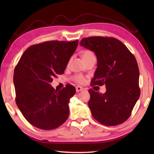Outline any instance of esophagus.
<instances>
[{"label": "esophagus", "mask_w": 154, "mask_h": 154, "mask_svg": "<svg viewBox=\"0 0 154 154\" xmlns=\"http://www.w3.org/2000/svg\"><path fill=\"white\" fill-rule=\"evenodd\" d=\"M76 88L77 92H80V91H82V90H83V89H84V88L81 87V86H76V88Z\"/></svg>", "instance_id": "esophagus-1"}]
</instances>
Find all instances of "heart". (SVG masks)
<instances>
[{
	"label": "heart",
	"instance_id": "heart-1",
	"mask_svg": "<svg viewBox=\"0 0 154 154\" xmlns=\"http://www.w3.org/2000/svg\"><path fill=\"white\" fill-rule=\"evenodd\" d=\"M94 56L93 52L90 50H85L82 51V53L81 54V57H82V59L83 61H85L88 58H90V57H92ZM72 79H73L75 82L78 83H80V84H83L85 82V77L82 76L81 75H75L72 77Z\"/></svg>",
	"mask_w": 154,
	"mask_h": 154
}]
</instances>
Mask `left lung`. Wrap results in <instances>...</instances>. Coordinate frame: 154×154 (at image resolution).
Here are the masks:
<instances>
[{
	"instance_id": "1",
	"label": "left lung",
	"mask_w": 154,
	"mask_h": 154,
	"mask_svg": "<svg viewBox=\"0 0 154 154\" xmlns=\"http://www.w3.org/2000/svg\"><path fill=\"white\" fill-rule=\"evenodd\" d=\"M80 45L94 52L97 69L92 85H106L105 94L90 89L88 106L94 118L108 126L126 121L140 96L139 70L137 60L127 47L113 37L83 38Z\"/></svg>"
}]
</instances>
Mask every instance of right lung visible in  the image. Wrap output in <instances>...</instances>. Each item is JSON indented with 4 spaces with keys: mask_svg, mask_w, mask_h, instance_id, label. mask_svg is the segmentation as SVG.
<instances>
[{
    "mask_svg": "<svg viewBox=\"0 0 154 154\" xmlns=\"http://www.w3.org/2000/svg\"><path fill=\"white\" fill-rule=\"evenodd\" d=\"M78 40L49 41L29 47L15 68V102L29 123L42 130H52L64 124L69 115V103L76 92L66 84L55 90L50 83L64 73Z\"/></svg>",
    "mask_w": 154,
    "mask_h": 154,
    "instance_id": "right-lung-1",
    "label": "right lung"
}]
</instances>
